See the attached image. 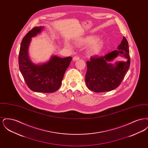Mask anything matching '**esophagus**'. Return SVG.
Returning a JSON list of instances; mask_svg holds the SVG:
<instances>
[{"mask_svg":"<svg viewBox=\"0 0 148 148\" xmlns=\"http://www.w3.org/2000/svg\"><path fill=\"white\" fill-rule=\"evenodd\" d=\"M80 59V58L78 57V56H74L73 58V60L74 62H76L77 60H79Z\"/></svg>","mask_w":148,"mask_h":148,"instance_id":"1","label":"esophagus"}]
</instances>
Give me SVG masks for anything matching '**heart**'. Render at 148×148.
Masks as SVG:
<instances>
[{
  "mask_svg": "<svg viewBox=\"0 0 148 148\" xmlns=\"http://www.w3.org/2000/svg\"><path fill=\"white\" fill-rule=\"evenodd\" d=\"M77 44L80 46L88 45L86 53L90 56H97L100 54L103 49L104 42L101 39H98L96 35L87 36L84 38H80L77 40ZM67 47L71 48V44L68 42L65 44Z\"/></svg>",
  "mask_w": 148,
  "mask_h": 148,
  "instance_id": "heart-1",
  "label": "heart"
}]
</instances>
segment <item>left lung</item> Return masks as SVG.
I'll use <instances>...</instances> for the list:
<instances>
[{
	"label": "left lung",
	"mask_w": 148,
	"mask_h": 148,
	"mask_svg": "<svg viewBox=\"0 0 148 148\" xmlns=\"http://www.w3.org/2000/svg\"><path fill=\"white\" fill-rule=\"evenodd\" d=\"M117 49L105 56H92L90 60L86 62L85 80L89 90L97 92H110L119 86L129 70L130 62L128 42L125 37ZM119 55L127 58V61L111 63Z\"/></svg>",
	"instance_id": "8db88e82"
}]
</instances>
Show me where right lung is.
Returning <instances> with one entry per match:
<instances>
[{
    "instance_id": "add662e5",
    "label": "right lung",
    "mask_w": 148,
    "mask_h": 148,
    "mask_svg": "<svg viewBox=\"0 0 148 148\" xmlns=\"http://www.w3.org/2000/svg\"><path fill=\"white\" fill-rule=\"evenodd\" d=\"M44 27H35L22 40L19 66L21 74L30 89L37 92H53L60 88L64 73L69 67L72 58L52 56L42 63H33L29 56V47L32 38L39 34Z\"/></svg>"
}]
</instances>
